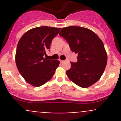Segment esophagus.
<instances>
[{
  "mask_svg": "<svg viewBox=\"0 0 121 121\" xmlns=\"http://www.w3.org/2000/svg\"><path fill=\"white\" fill-rule=\"evenodd\" d=\"M64 62V60H60V63H63Z\"/></svg>",
  "mask_w": 121,
  "mask_h": 121,
  "instance_id": "esophagus-1",
  "label": "esophagus"
}]
</instances>
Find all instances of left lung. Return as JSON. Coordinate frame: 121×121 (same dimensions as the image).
<instances>
[{"label":"left lung","mask_w":121,"mask_h":121,"mask_svg":"<svg viewBox=\"0 0 121 121\" xmlns=\"http://www.w3.org/2000/svg\"><path fill=\"white\" fill-rule=\"evenodd\" d=\"M59 35L67 41L72 52L78 54L77 62H70V69L66 71L68 78L82 88L97 82L107 63L102 40L92 30L79 26L63 28Z\"/></svg>","instance_id":"1"}]
</instances>
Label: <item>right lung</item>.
Segmentation results:
<instances>
[{"instance_id": "add662e5", "label": "right lung", "mask_w": 121, "mask_h": 121, "mask_svg": "<svg viewBox=\"0 0 121 121\" xmlns=\"http://www.w3.org/2000/svg\"><path fill=\"white\" fill-rule=\"evenodd\" d=\"M61 28L41 26L28 30L17 46L15 61L18 71L26 82L40 86L52 79L60 61L44 58L52 40Z\"/></svg>"}]
</instances>
